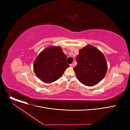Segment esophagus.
<instances>
[{"label":"esophagus","mask_w":130,"mask_h":130,"mask_svg":"<svg viewBox=\"0 0 130 130\" xmlns=\"http://www.w3.org/2000/svg\"><path fill=\"white\" fill-rule=\"evenodd\" d=\"M70 66L71 67H74V64H71L70 65Z\"/></svg>","instance_id":"34e87169"}]
</instances>
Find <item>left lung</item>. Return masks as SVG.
<instances>
[{
  "label": "left lung",
  "instance_id": "obj_1",
  "mask_svg": "<svg viewBox=\"0 0 130 130\" xmlns=\"http://www.w3.org/2000/svg\"><path fill=\"white\" fill-rule=\"evenodd\" d=\"M77 64L74 69L78 80L87 86L98 84L104 78L107 70L105 57L102 52L91 45L79 50Z\"/></svg>",
  "mask_w": 130,
  "mask_h": 130
}]
</instances>
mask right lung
Here are the masks:
<instances>
[{"mask_svg":"<svg viewBox=\"0 0 130 130\" xmlns=\"http://www.w3.org/2000/svg\"><path fill=\"white\" fill-rule=\"evenodd\" d=\"M67 56L60 46H52L41 52L34 62V71L43 82L51 83L58 79L67 68Z\"/></svg>","mask_w":130,"mask_h":130,"instance_id":"right-lung-1","label":"right lung"}]
</instances>
